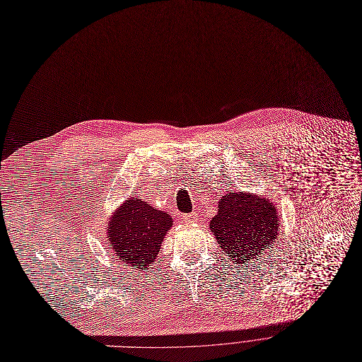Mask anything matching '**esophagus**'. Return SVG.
<instances>
[{
    "label": "esophagus",
    "mask_w": 362,
    "mask_h": 362,
    "mask_svg": "<svg viewBox=\"0 0 362 362\" xmlns=\"http://www.w3.org/2000/svg\"><path fill=\"white\" fill-rule=\"evenodd\" d=\"M182 219H183L185 223H194L196 221H198V215H196L194 212H192V214H185V215L182 216Z\"/></svg>",
    "instance_id": "34e87169"
}]
</instances>
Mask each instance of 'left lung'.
Here are the masks:
<instances>
[{"label":"left lung","instance_id":"1","mask_svg":"<svg viewBox=\"0 0 362 362\" xmlns=\"http://www.w3.org/2000/svg\"><path fill=\"white\" fill-rule=\"evenodd\" d=\"M280 226L274 202L267 194L250 192H229L222 196L218 212L209 222L222 254L243 267L273 248L280 237Z\"/></svg>","mask_w":362,"mask_h":362}]
</instances>
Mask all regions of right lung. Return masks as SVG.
<instances>
[{
  "label": "right lung",
  "mask_w": 362,
  "mask_h": 362,
  "mask_svg": "<svg viewBox=\"0 0 362 362\" xmlns=\"http://www.w3.org/2000/svg\"><path fill=\"white\" fill-rule=\"evenodd\" d=\"M172 226L173 218L168 212L131 194L110 218L107 241L119 261L141 272L154 264Z\"/></svg>",
  "instance_id": "add662e5"
}]
</instances>
